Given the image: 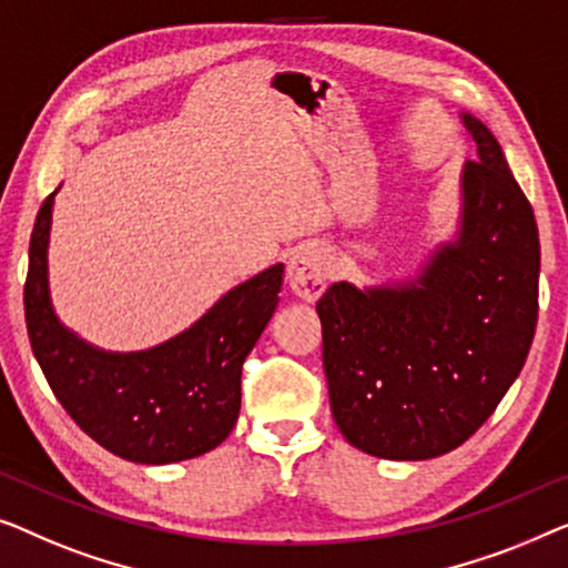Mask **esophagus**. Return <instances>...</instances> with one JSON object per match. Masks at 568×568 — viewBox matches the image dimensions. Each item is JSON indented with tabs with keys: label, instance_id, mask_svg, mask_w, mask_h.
I'll use <instances>...</instances> for the list:
<instances>
[{
	"label": "esophagus",
	"instance_id": "obj_1",
	"mask_svg": "<svg viewBox=\"0 0 568 568\" xmlns=\"http://www.w3.org/2000/svg\"><path fill=\"white\" fill-rule=\"evenodd\" d=\"M329 281V257L322 246H301L287 262V285L303 301H316Z\"/></svg>",
	"mask_w": 568,
	"mask_h": 568
}]
</instances>
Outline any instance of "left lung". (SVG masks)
I'll return each mask as SVG.
<instances>
[{
  "mask_svg": "<svg viewBox=\"0 0 568 568\" xmlns=\"http://www.w3.org/2000/svg\"><path fill=\"white\" fill-rule=\"evenodd\" d=\"M463 123L478 159L463 170L458 242L417 285L334 283L316 303L332 417L378 458L425 460L466 443L520 375L538 324L532 205L489 128Z\"/></svg>",
  "mask_w": 568,
  "mask_h": 568,
  "instance_id": "1",
  "label": "left lung"
}]
</instances>
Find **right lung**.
<instances>
[{
    "label": "right lung",
    "mask_w": 568,
    "mask_h": 568,
    "mask_svg": "<svg viewBox=\"0 0 568 568\" xmlns=\"http://www.w3.org/2000/svg\"><path fill=\"white\" fill-rule=\"evenodd\" d=\"M53 195L30 236L26 324L53 396L94 443L133 463H174L226 440L242 409V365L277 306L283 265L229 291L207 314L146 353H100L63 329L48 298Z\"/></svg>",
    "instance_id": "1"
}]
</instances>
